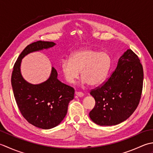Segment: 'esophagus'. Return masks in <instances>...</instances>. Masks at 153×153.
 Masks as SVG:
<instances>
[{
  "label": "esophagus",
  "instance_id": "34e87169",
  "mask_svg": "<svg viewBox=\"0 0 153 153\" xmlns=\"http://www.w3.org/2000/svg\"><path fill=\"white\" fill-rule=\"evenodd\" d=\"M75 94L78 96V97H82V96H84V94L82 92H75Z\"/></svg>",
  "mask_w": 153,
  "mask_h": 153
}]
</instances>
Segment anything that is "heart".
Instances as JSON below:
<instances>
[{
	"label": "heart",
	"instance_id": "b5f03b06",
	"mask_svg": "<svg viewBox=\"0 0 153 153\" xmlns=\"http://www.w3.org/2000/svg\"><path fill=\"white\" fill-rule=\"evenodd\" d=\"M110 57L105 52L92 49H82L63 59L61 63L62 74L67 82L73 84L82 71V82L90 86L99 85L104 79L110 67Z\"/></svg>",
	"mask_w": 153,
	"mask_h": 153
}]
</instances>
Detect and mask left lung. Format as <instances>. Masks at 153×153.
<instances>
[{"mask_svg": "<svg viewBox=\"0 0 153 153\" xmlns=\"http://www.w3.org/2000/svg\"><path fill=\"white\" fill-rule=\"evenodd\" d=\"M143 83V69L138 56L127 49L108 80L90 91L96 101L89 113L90 119L102 126H115L126 120L138 106Z\"/></svg>", "mask_w": 153, "mask_h": 153, "instance_id": "left-lung-1", "label": "left lung"}]
</instances>
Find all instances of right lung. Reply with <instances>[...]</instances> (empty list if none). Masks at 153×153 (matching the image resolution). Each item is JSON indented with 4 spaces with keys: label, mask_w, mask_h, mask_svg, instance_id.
<instances>
[{
    "label": "right lung",
    "mask_w": 153,
    "mask_h": 153,
    "mask_svg": "<svg viewBox=\"0 0 153 153\" xmlns=\"http://www.w3.org/2000/svg\"><path fill=\"white\" fill-rule=\"evenodd\" d=\"M55 45L52 42L37 41L27 45L16 61L11 77L14 96L22 115L30 123L43 129L53 128L63 120L68 103L74 98V89L58 80L53 67L45 82L30 84L22 76L20 65L27 54Z\"/></svg>",
    "instance_id": "obj_1"
}]
</instances>
